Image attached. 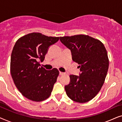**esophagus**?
Segmentation results:
<instances>
[{
  "label": "esophagus",
  "mask_w": 122,
  "mask_h": 122,
  "mask_svg": "<svg viewBox=\"0 0 122 122\" xmlns=\"http://www.w3.org/2000/svg\"><path fill=\"white\" fill-rule=\"evenodd\" d=\"M65 73H63V72H61V71H60L59 72V74L60 75H63V74H64Z\"/></svg>",
  "instance_id": "esophagus-1"
}]
</instances>
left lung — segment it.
<instances>
[{"mask_svg": "<svg viewBox=\"0 0 122 122\" xmlns=\"http://www.w3.org/2000/svg\"><path fill=\"white\" fill-rule=\"evenodd\" d=\"M71 51L72 59L79 64V76L71 75L70 83L65 86L68 97L78 103H86L95 97L104 84L108 67L107 51L99 40L79 34L60 37Z\"/></svg>", "mask_w": 122, "mask_h": 122, "instance_id": "obj_1", "label": "left lung"}]
</instances>
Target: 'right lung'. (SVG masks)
I'll use <instances>...</instances> for the list:
<instances>
[{
    "mask_svg": "<svg viewBox=\"0 0 122 122\" xmlns=\"http://www.w3.org/2000/svg\"><path fill=\"white\" fill-rule=\"evenodd\" d=\"M59 37L31 33L16 41L10 59V73L16 87L23 96L31 101L41 102L51 96L59 71H48L41 66L48 48Z\"/></svg>",
    "mask_w": 122,
    "mask_h": 122,
    "instance_id": "1",
    "label": "right lung"
}]
</instances>
